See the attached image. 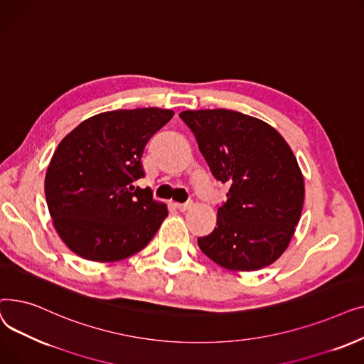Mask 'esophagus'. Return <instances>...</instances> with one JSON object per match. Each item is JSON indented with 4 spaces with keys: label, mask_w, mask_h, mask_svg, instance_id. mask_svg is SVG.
I'll return each instance as SVG.
<instances>
[{
    "label": "esophagus",
    "mask_w": 364,
    "mask_h": 364,
    "mask_svg": "<svg viewBox=\"0 0 364 364\" xmlns=\"http://www.w3.org/2000/svg\"><path fill=\"white\" fill-rule=\"evenodd\" d=\"M192 205H193V202H186V203H176V208L178 209L180 213H184V211H187V209H190L192 208Z\"/></svg>",
    "instance_id": "esophagus-1"
}]
</instances>
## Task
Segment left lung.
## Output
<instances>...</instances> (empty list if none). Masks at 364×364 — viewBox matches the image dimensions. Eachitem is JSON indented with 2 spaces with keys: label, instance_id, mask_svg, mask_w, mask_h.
Listing matches in <instances>:
<instances>
[{
  "label": "left lung",
  "instance_id": "left-lung-1",
  "mask_svg": "<svg viewBox=\"0 0 364 364\" xmlns=\"http://www.w3.org/2000/svg\"><path fill=\"white\" fill-rule=\"evenodd\" d=\"M180 118L215 180L230 186L214 232L198 239L200 251L232 272L273 264L304 205V178L289 144L269 124L235 110H184Z\"/></svg>",
  "mask_w": 364,
  "mask_h": 364
}]
</instances>
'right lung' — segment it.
I'll use <instances>...</instances> for the list:
<instances>
[{
  "instance_id": "1",
  "label": "right lung",
  "mask_w": 364,
  "mask_h": 364,
  "mask_svg": "<svg viewBox=\"0 0 364 364\" xmlns=\"http://www.w3.org/2000/svg\"><path fill=\"white\" fill-rule=\"evenodd\" d=\"M174 117L159 107L112 110L81 122L57 146L46 176L55 232L81 258H128L153 239L168 215L144 177L147 141Z\"/></svg>"
}]
</instances>
